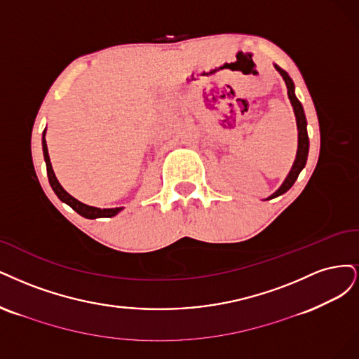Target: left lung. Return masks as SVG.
Instances as JSON below:
<instances>
[{
    "label": "left lung",
    "instance_id": "1",
    "mask_svg": "<svg viewBox=\"0 0 359 359\" xmlns=\"http://www.w3.org/2000/svg\"><path fill=\"white\" fill-rule=\"evenodd\" d=\"M274 67H276V70L282 74V77L285 80L286 88H287V97H289V100H291V104L294 107V113H295V118H297V126H298V150H297L295 163H294L291 171H289V175L285 179L283 184L271 196H269L267 200L276 198V196H279V195L285 194L287 189H291V187L295 183L298 175L304 168V165L307 163V155H309V135H307V128H306L307 122H306V116H304V110H303L302 102L298 101V98L294 94V82H292V79L289 77L287 73L285 70H282L279 65H274Z\"/></svg>",
    "mask_w": 359,
    "mask_h": 359
}]
</instances>
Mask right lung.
<instances>
[{"label": "right lung", "mask_w": 359, "mask_h": 359, "mask_svg": "<svg viewBox=\"0 0 359 359\" xmlns=\"http://www.w3.org/2000/svg\"><path fill=\"white\" fill-rule=\"evenodd\" d=\"M43 154H44V161H46V167H48V177H49V183L52 189L55 191V194L57 195V198L61 201H64L65 204H68L72 207L73 210H76L79 215H82L83 217L88 219H95V217H111L114 215H118L122 209L118 207V209H97V207H90L86 205L83 203H80L79 200H76L74 196H72L68 194L61 184L57 182L52 164H50V158H49V152H48V144H46V138H44V133H43Z\"/></svg>", "instance_id": "right-lung-1"}]
</instances>
